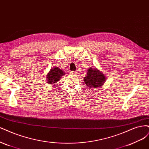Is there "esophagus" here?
<instances>
[{
    "label": "esophagus",
    "mask_w": 149,
    "mask_h": 149,
    "mask_svg": "<svg viewBox=\"0 0 149 149\" xmlns=\"http://www.w3.org/2000/svg\"><path fill=\"white\" fill-rule=\"evenodd\" d=\"M77 73V72H75V71H72L70 72V74H72V75H76Z\"/></svg>",
    "instance_id": "obj_1"
}]
</instances>
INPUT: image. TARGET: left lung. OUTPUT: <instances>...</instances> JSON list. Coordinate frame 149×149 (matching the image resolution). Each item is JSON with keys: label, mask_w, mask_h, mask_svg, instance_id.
<instances>
[{"label": "left lung", "mask_w": 149, "mask_h": 149, "mask_svg": "<svg viewBox=\"0 0 149 149\" xmlns=\"http://www.w3.org/2000/svg\"><path fill=\"white\" fill-rule=\"evenodd\" d=\"M84 80L88 87L96 88L103 85L106 77L99 70L90 68L88 69L87 74Z\"/></svg>", "instance_id": "obj_1"}]
</instances>
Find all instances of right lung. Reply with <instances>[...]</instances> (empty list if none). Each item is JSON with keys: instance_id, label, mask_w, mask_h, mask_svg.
Instances as JSON below:
<instances>
[{"instance_id": "obj_1", "label": "right lung", "mask_w": 149, "mask_h": 149, "mask_svg": "<svg viewBox=\"0 0 149 149\" xmlns=\"http://www.w3.org/2000/svg\"><path fill=\"white\" fill-rule=\"evenodd\" d=\"M65 73L64 71L61 70L57 68L51 69L49 72V73L47 74V83H49V84L57 83V81H59L62 76L65 75Z\"/></svg>"}]
</instances>
